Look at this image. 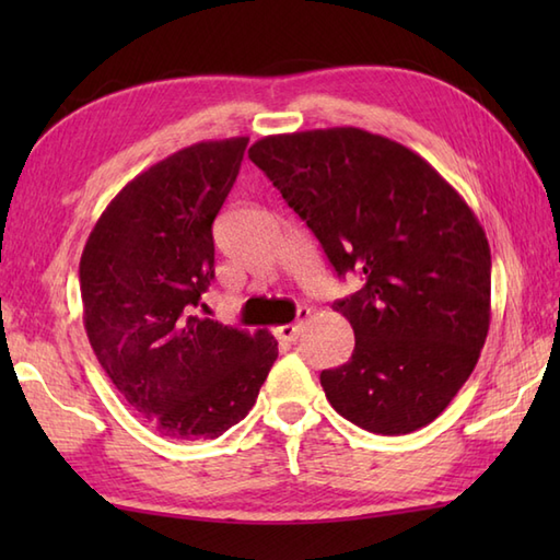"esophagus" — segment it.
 Wrapping results in <instances>:
<instances>
[{"instance_id": "obj_1", "label": "esophagus", "mask_w": 560, "mask_h": 560, "mask_svg": "<svg viewBox=\"0 0 560 560\" xmlns=\"http://www.w3.org/2000/svg\"><path fill=\"white\" fill-rule=\"evenodd\" d=\"M307 315H311V311H307V307H301V311H299V319H295L293 325H281V327H277L273 331H277V337H279L281 341H299V337L303 335V329H305Z\"/></svg>"}]
</instances>
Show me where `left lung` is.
<instances>
[{"label":"left lung","instance_id":"left-lung-1","mask_svg":"<svg viewBox=\"0 0 560 560\" xmlns=\"http://www.w3.org/2000/svg\"><path fill=\"white\" fill-rule=\"evenodd\" d=\"M249 161L359 291L337 301L351 359L319 373L337 413L401 435L445 411L479 361L491 319V249L457 189L419 153L359 127L273 135Z\"/></svg>","mask_w":560,"mask_h":560}]
</instances>
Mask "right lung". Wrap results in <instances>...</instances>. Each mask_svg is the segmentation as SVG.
Segmentation results:
<instances>
[{
    "mask_svg": "<svg viewBox=\"0 0 560 560\" xmlns=\"http://www.w3.org/2000/svg\"><path fill=\"white\" fill-rule=\"evenodd\" d=\"M247 137L199 141L127 183L83 247V325L103 371L163 438H219L255 407L277 339L195 315L213 281L211 225Z\"/></svg>",
    "mask_w": 560,
    "mask_h": 560,
    "instance_id": "obj_1",
    "label": "right lung"
}]
</instances>
